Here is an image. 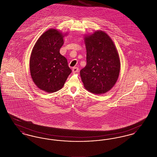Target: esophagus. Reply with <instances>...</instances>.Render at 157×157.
Masks as SVG:
<instances>
[{"mask_svg":"<svg viewBox=\"0 0 157 157\" xmlns=\"http://www.w3.org/2000/svg\"><path fill=\"white\" fill-rule=\"evenodd\" d=\"M78 68L77 67H74L72 68V72L73 73H76V72H78Z\"/></svg>","mask_w":157,"mask_h":157,"instance_id":"34e87169","label":"esophagus"}]
</instances>
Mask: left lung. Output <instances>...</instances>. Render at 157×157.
Returning <instances> with one entry per match:
<instances>
[{"instance_id": "obj_1", "label": "left lung", "mask_w": 157, "mask_h": 157, "mask_svg": "<svg viewBox=\"0 0 157 157\" xmlns=\"http://www.w3.org/2000/svg\"><path fill=\"white\" fill-rule=\"evenodd\" d=\"M86 65L80 71L85 89L95 94L107 92L120 75V60L111 38L102 30L84 37Z\"/></svg>"}]
</instances>
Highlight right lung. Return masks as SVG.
Returning <instances> with one entry per match:
<instances>
[{
	"label": "right lung",
	"mask_w": 157,
	"mask_h": 157,
	"mask_svg": "<svg viewBox=\"0 0 157 157\" xmlns=\"http://www.w3.org/2000/svg\"><path fill=\"white\" fill-rule=\"evenodd\" d=\"M64 35L56 29L45 32L37 39L30 55V75L40 90L53 93L62 88L72 70L60 55Z\"/></svg>",
	"instance_id": "add662e5"
}]
</instances>
